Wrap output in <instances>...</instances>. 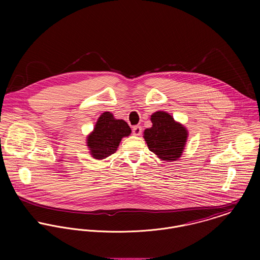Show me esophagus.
I'll use <instances>...</instances> for the list:
<instances>
[{
    "label": "esophagus",
    "mask_w": 260,
    "mask_h": 260,
    "mask_svg": "<svg viewBox=\"0 0 260 260\" xmlns=\"http://www.w3.org/2000/svg\"><path fill=\"white\" fill-rule=\"evenodd\" d=\"M132 132H133V135L139 136L141 134V132H142V128L140 126H134Z\"/></svg>",
    "instance_id": "34e87169"
}]
</instances>
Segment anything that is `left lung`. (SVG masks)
I'll use <instances>...</instances> for the list:
<instances>
[{
    "label": "left lung",
    "instance_id": "8db88e82",
    "mask_svg": "<svg viewBox=\"0 0 260 260\" xmlns=\"http://www.w3.org/2000/svg\"><path fill=\"white\" fill-rule=\"evenodd\" d=\"M152 127L144 131V139L151 152L165 161L180 158L187 140V130L163 111L151 115Z\"/></svg>",
    "mask_w": 260,
    "mask_h": 260
}]
</instances>
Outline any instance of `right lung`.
<instances>
[{
  "label": "right lung",
  "instance_id": "right-lung-1",
  "mask_svg": "<svg viewBox=\"0 0 260 260\" xmlns=\"http://www.w3.org/2000/svg\"><path fill=\"white\" fill-rule=\"evenodd\" d=\"M130 133L131 128L124 120L115 119L112 113L104 112L87 139L91 155L99 160L109 157L116 152L121 139Z\"/></svg>",
  "mask_w": 260,
  "mask_h": 260
}]
</instances>
